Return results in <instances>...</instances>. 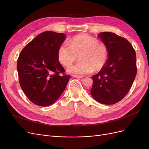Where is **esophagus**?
<instances>
[{
  "label": "esophagus",
  "instance_id": "1",
  "mask_svg": "<svg viewBox=\"0 0 149 149\" xmlns=\"http://www.w3.org/2000/svg\"><path fill=\"white\" fill-rule=\"evenodd\" d=\"M73 76L74 78H81L84 77V76H79V75H73Z\"/></svg>",
  "mask_w": 149,
  "mask_h": 149
}]
</instances>
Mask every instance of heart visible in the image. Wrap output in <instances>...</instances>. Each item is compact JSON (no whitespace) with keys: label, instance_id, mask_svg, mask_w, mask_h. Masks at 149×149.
I'll use <instances>...</instances> for the list:
<instances>
[{"label":"heart","instance_id":"1","mask_svg":"<svg viewBox=\"0 0 149 149\" xmlns=\"http://www.w3.org/2000/svg\"><path fill=\"white\" fill-rule=\"evenodd\" d=\"M79 61L69 68L72 74H85L93 71L101 70L109 58V51L106 45L91 35L80 33L70 40V45L63 44L58 50V58L61 63L70 66L77 60Z\"/></svg>","mask_w":149,"mask_h":149}]
</instances>
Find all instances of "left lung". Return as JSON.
I'll return each instance as SVG.
<instances>
[{
  "label": "left lung",
  "instance_id": "1",
  "mask_svg": "<svg viewBox=\"0 0 149 149\" xmlns=\"http://www.w3.org/2000/svg\"><path fill=\"white\" fill-rule=\"evenodd\" d=\"M107 47L109 58L103 68L92 76L93 98L104 104H114L126 96L137 74L136 54L132 45L111 32L99 34Z\"/></svg>",
  "mask_w": 149,
  "mask_h": 149
}]
</instances>
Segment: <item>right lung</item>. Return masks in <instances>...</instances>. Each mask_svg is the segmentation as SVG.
Returning <instances> with one entry per match:
<instances>
[{"mask_svg":"<svg viewBox=\"0 0 149 149\" xmlns=\"http://www.w3.org/2000/svg\"><path fill=\"white\" fill-rule=\"evenodd\" d=\"M65 35L52 31L39 34L21 51L17 68L20 87L36 105L47 106L64 91L70 75L58 61V50Z\"/></svg>","mask_w":149,"mask_h":149,"instance_id":"right-lung-1","label":"right lung"}]
</instances>
